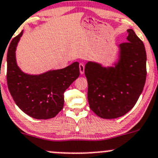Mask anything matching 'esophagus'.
<instances>
[{"label": "esophagus", "instance_id": "34e87169", "mask_svg": "<svg viewBox=\"0 0 158 158\" xmlns=\"http://www.w3.org/2000/svg\"><path fill=\"white\" fill-rule=\"evenodd\" d=\"M79 71H80L81 74H83L84 71H85V66L83 63H80L79 64Z\"/></svg>", "mask_w": 158, "mask_h": 158}]
</instances>
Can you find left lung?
Listing matches in <instances>:
<instances>
[{
	"label": "left lung",
	"instance_id": "8db88e82",
	"mask_svg": "<svg viewBox=\"0 0 158 158\" xmlns=\"http://www.w3.org/2000/svg\"><path fill=\"white\" fill-rule=\"evenodd\" d=\"M127 31V42L119 45L120 56L114 67H102L94 62L85 64L89 107L102 118H116L128 113L145 84V47L133 30Z\"/></svg>",
	"mask_w": 158,
	"mask_h": 158
}]
</instances>
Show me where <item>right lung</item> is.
Listing matches in <instances>:
<instances>
[{
    "label": "right lung",
    "mask_w": 158,
    "mask_h": 158,
    "mask_svg": "<svg viewBox=\"0 0 158 158\" xmlns=\"http://www.w3.org/2000/svg\"><path fill=\"white\" fill-rule=\"evenodd\" d=\"M23 31L12 40L7 55V82L17 106L36 119L54 118L63 108L64 92L79 77V66L75 62L64 69L50 70L33 76L17 66L15 51Z\"/></svg>",
    "instance_id": "obj_1"
}]
</instances>
